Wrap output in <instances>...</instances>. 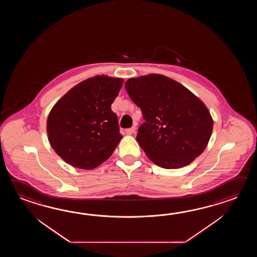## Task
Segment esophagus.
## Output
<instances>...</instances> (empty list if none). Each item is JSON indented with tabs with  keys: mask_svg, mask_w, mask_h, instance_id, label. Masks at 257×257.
<instances>
[{
	"mask_svg": "<svg viewBox=\"0 0 257 257\" xmlns=\"http://www.w3.org/2000/svg\"><path fill=\"white\" fill-rule=\"evenodd\" d=\"M135 131H136V126H131L130 128H126V134H133V133H135Z\"/></svg>",
	"mask_w": 257,
	"mask_h": 257,
	"instance_id": "1",
	"label": "esophagus"
}]
</instances>
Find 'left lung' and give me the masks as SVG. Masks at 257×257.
Here are the masks:
<instances>
[{
  "label": "left lung",
  "instance_id": "obj_1",
  "mask_svg": "<svg viewBox=\"0 0 257 257\" xmlns=\"http://www.w3.org/2000/svg\"><path fill=\"white\" fill-rule=\"evenodd\" d=\"M125 88L145 120L138 130L137 142L154 164L177 169L204 152L213 120L207 106L188 89L160 74L131 78Z\"/></svg>",
  "mask_w": 257,
  "mask_h": 257
}]
</instances>
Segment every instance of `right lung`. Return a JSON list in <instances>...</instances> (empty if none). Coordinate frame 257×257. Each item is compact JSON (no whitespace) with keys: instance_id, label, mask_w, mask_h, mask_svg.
<instances>
[{"instance_id":"add662e5","label":"right lung","mask_w":257,"mask_h":257,"mask_svg":"<svg viewBox=\"0 0 257 257\" xmlns=\"http://www.w3.org/2000/svg\"><path fill=\"white\" fill-rule=\"evenodd\" d=\"M122 84L120 78H90L53 106L47 121L49 142L67 164L93 169L114 153L122 135L111 104Z\"/></svg>"}]
</instances>
